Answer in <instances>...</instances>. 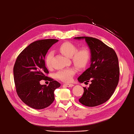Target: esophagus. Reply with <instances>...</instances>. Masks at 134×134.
<instances>
[{
    "instance_id": "obj_1",
    "label": "esophagus",
    "mask_w": 134,
    "mask_h": 134,
    "mask_svg": "<svg viewBox=\"0 0 134 134\" xmlns=\"http://www.w3.org/2000/svg\"><path fill=\"white\" fill-rule=\"evenodd\" d=\"M64 85H65V87H72L74 86V85L72 84H66H66H64Z\"/></svg>"
}]
</instances>
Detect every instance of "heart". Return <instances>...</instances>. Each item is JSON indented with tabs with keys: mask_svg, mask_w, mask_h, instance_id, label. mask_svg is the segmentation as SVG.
Wrapping results in <instances>:
<instances>
[{
	"mask_svg": "<svg viewBox=\"0 0 134 134\" xmlns=\"http://www.w3.org/2000/svg\"><path fill=\"white\" fill-rule=\"evenodd\" d=\"M59 51L67 57H71L73 64L78 68H84L88 63L91 57L90 50L88 47H84L77 50L76 45L69 42L61 43L58 47ZM53 53H47L45 58V64L48 68L52 67V60ZM75 74V70L72 68H67L58 71L56 73V77L64 82H70Z\"/></svg>",
	"mask_w": 134,
	"mask_h": 134,
	"instance_id": "b5f03b06",
	"label": "heart"
}]
</instances>
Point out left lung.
I'll return each mask as SVG.
<instances>
[{"instance_id":"8db88e82","label":"left lung","mask_w":134,"mask_h":134,"mask_svg":"<svg viewBox=\"0 0 134 134\" xmlns=\"http://www.w3.org/2000/svg\"><path fill=\"white\" fill-rule=\"evenodd\" d=\"M75 40H85L91 52L90 67L79 76L78 81L85 84L84 93L79 100L87 107H95L104 103L114 93L119 79V61L114 50L102 41L88 37H79Z\"/></svg>"}]
</instances>
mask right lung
<instances>
[{
	"mask_svg": "<svg viewBox=\"0 0 134 134\" xmlns=\"http://www.w3.org/2000/svg\"><path fill=\"white\" fill-rule=\"evenodd\" d=\"M58 40L47 39L30 44L18 56L14 66L16 91L22 102L30 107L41 109L54 100V92L61 84L45 76L49 73L44 58L49 49ZM50 81L49 86L41 85V80Z\"/></svg>",
	"mask_w": 134,
	"mask_h": 134,
	"instance_id": "obj_1",
	"label": "right lung"
}]
</instances>
